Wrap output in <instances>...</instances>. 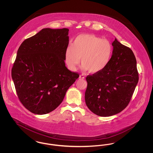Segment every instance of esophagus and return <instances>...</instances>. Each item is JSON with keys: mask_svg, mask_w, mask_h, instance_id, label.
<instances>
[{"mask_svg": "<svg viewBox=\"0 0 153 153\" xmlns=\"http://www.w3.org/2000/svg\"><path fill=\"white\" fill-rule=\"evenodd\" d=\"M85 79V77H84V76H83V75H80V76H79V80H83V79Z\"/></svg>", "mask_w": 153, "mask_h": 153, "instance_id": "obj_1", "label": "esophagus"}]
</instances>
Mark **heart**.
<instances>
[{"label":"heart","instance_id":"heart-1","mask_svg":"<svg viewBox=\"0 0 153 153\" xmlns=\"http://www.w3.org/2000/svg\"><path fill=\"white\" fill-rule=\"evenodd\" d=\"M113 46L107 39L92 34H81L66 49L65 59L68 68L76 70L80 63L89 73H99L104 69L112 58Z\"/></svg>","mask_w":153,"mask_h":153}]
</instances>
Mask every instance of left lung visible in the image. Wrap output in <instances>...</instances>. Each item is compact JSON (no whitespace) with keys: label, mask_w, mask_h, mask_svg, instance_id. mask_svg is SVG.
Masks as SVG:
<instances>
[{"label":"left lung","mask_w":153,"mask_h":153,"mask_svg":"<svg viewBox=\"0 0 153 153\" xmlns=\"http://www.w3.org/2000/svg\"><path fill=\"white\" fill-rule=\"evenodd\" d=\"M108 66L99 73L88 75L85 93L87 106L100 117L116 115L128 104L138 82L137 60L130 48L117 38Z\"/></svg>","instance_id":"1"}]
</instances>
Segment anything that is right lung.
Returning <instances> with one entry per match:
<instances>
[{"mask_svg": "<svg viewBox=\"0 0 153 153\" xmlns=\"http://www.w3.org/2000/svg\"><path fill=\"white\" fill-rule=\"evenodd\" d=\"M69 29L45 28L19 46L11 76L20 102L31 112L48 114L62 102L78 73L66 67Z\"/></svg>", "mask_w": 153, "mask_h": 153, "instance_id": "right-lung-1", "label": "right lung"}]
</instances>
